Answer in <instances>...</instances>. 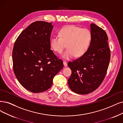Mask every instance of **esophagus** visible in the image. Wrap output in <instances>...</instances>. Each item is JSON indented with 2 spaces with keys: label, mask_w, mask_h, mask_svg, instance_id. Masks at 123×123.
I'll return each mask as SVG.
<instances>
[{
  "label": "esophagus",
  "mask_w": 123,
  "mask_h": 123,
  "mask_svg": "<svg viewBox=\"0 0 123 123\" xmlns=\"http://www.w3.org/2000/svg\"><path fill=\"white\" fill-rule=\"evenodd\" d=\"M63 64H64V66H65V67L67 66V62H66L65 61H63Z\"/></svg>",
  "instance_id": "34e87169"
}]
</instances>
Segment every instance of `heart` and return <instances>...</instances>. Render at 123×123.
Instances as JSON below:
<instances>
[{"instance_id": "obj_1", "label": "heart", "mask_w": 123, "mask_h": 123, "mask_svg": "<svg viewBox=\"0 0 123 123\" xmlns=\"http://www.w3.org/2000/svg\"><path fill=\"white\" fill-rule=\"evenodd\" d=\"M92 35L89 30L75 25H67L61 28L59 35H55L50 40L49 45L54 52L61 53L66 47L67 49L62 54L65 60L80 58L88 51L91 42Z\"/></svg>"}]
</instances>
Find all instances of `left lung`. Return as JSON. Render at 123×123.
<instances>
[{
  "label": "left lung",
  "instance_id": "obj_1",
  "mask_svg": "<svg viewBox=\"0 0 123 123\" xmlns=\"http://www.w3.org/2000/svg\"><path fill=\"white\" fill-rule=\"evenodd\" d=\"M92 39L84 56L68 63L72 74L68 80L72 91L88 94L97 89L106 74L111 59L108 37L105 31L94 23L91 24Z\"/></svg>",
  "mask_w": 123,
  "mask_h": 123
}]
</instances>
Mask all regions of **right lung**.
<instances>
[{"label": "right lung", "mask_w": 123, "mask_h": 123, "mask_svg": "<svg viewBox=\"0 0 123 123\" xmlns=\"http://www.w3.org/2000/svg\"><path fill=\"white\" fill-rule=\"evenodd\" d=\"M52 23L36 21L23 31L12 50L13 69L20 84L32 93L51 88L54 77L63 67L51 49Z\"/></svg>", "instance_id": "obj_1"}]
</instances>
